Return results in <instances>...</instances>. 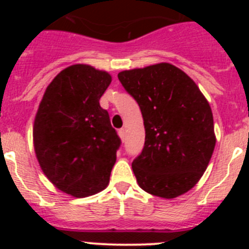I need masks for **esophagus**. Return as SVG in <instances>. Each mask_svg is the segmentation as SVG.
<instances>
[{
  "mask_svg": "<svg viewBox=\"0 0 249 249\" xmlns=\"http://www.w3.org/2000/svg\"><path fill=\"white\" fill-rule=\"evenodd\" d=\"M118 134H119L120 139L125 140V136H126V129H125V127H122V129H120L119 131H118Z\"/></svg>",
  "mask_w": 249,
  "mask_h": 249,
  "instance_id": "1",
  "label": "esophagus"
}]
</instances>
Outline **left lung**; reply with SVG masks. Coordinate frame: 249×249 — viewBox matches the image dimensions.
Here are the masks:
<instances>
[{
	"mask_svg": "<svg viewBox=\"0 0 249 249\" xmlns=\"http://www.w3.org/2000/svg\"><path fill=\"white\" fill-rule=\"evenodd\" d=\"M139 104L145 130L142 153L132 162L144 192L175 199L195 187L215 145L210 104L196 83L169 62L118 73Z\"/></svg>",
	"mask_w": 249,
	"mask_h": 249,
	"instance_id": "8db88e82",
	"label": "left lung"
}]
</instances>
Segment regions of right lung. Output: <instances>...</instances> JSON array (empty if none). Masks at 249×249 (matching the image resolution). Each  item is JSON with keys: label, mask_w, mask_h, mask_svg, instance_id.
<instances>
[{"label": "right lung", "mask_w": 249, "mask_h": 249, "mask_svg": "<svg viewBox=\"0 0 249 249\" xmlns=\"http://www.w3.org/2000/svg\"><path fill=\"white\" fill-rule=\"evenodd\" d=\"M112 82L85 64L62 70L48 85L34 123V147L42 171L73 197L102 192L117 160L120 139L100 99Z\"/></svg>", "instance_id": "add662e5"}]
</instances>
